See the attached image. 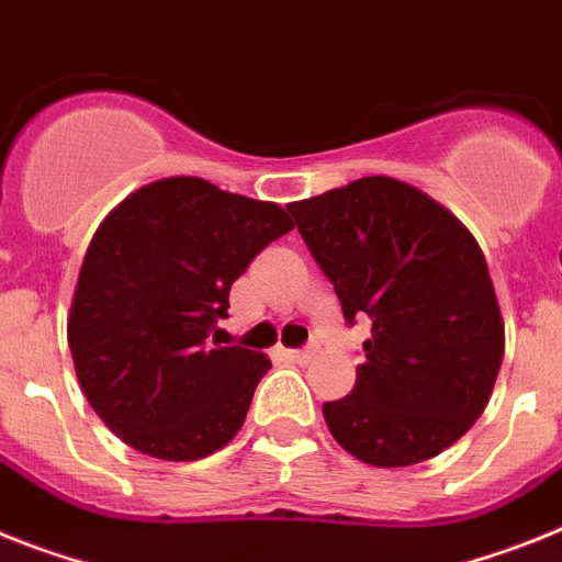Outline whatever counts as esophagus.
Listing matches in <instances>:
<instances>
[{"label":"esophagus","instance_id":"34e87169","mask_svg":"<svg viewBox=\"0 0 562 562\" xmlns=\"http://www.w3.org/2000/svg\"><path fill=\"white\" fill-rule=\"evenodd\" d=\"M292 358V361H310V358H313L315 355V347H306V349H290V352H286Z\"/></svg>","mask_w":562,"mask_h":562}]
</instances>
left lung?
Listing matches in <instances>:
<instances>
[{"label":"left lung","instance_id":"1","mask_svg":"<svg viewBox=\"0 0 562 562\" xmlns=\"http://www.w3.org/2000/svg\"><path fill=\"white\" fill-rule=\"evenodd\" d=\"M344 318L372 321L355 390L324 404L333 438L369 467L424 463L486 409L501 372V306L474 235L443 204L390 176L292 201Z\"/></svg>","mask_w":562,"mask_h":562}]
</instances>
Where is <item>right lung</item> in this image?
Returning <instances> with one entry per match:
<instances>
[{"label":"right lung","instance_id":"add662e5","mask_svg":"<svg viewBox=\"0 0 562 562\" xmlns=\"http://www.w3.org/2000/svg\"><path fill=\"white\" fill-rule=\"evenodd\" d=\"M284 207L195 176L138 187L81 261L67 344L113 435L158 460H199L238 435L270 358L218 347L229 286L290 233Z\"/></svg>","mask_w":562,"mask_h":562}]
</instances>
